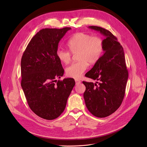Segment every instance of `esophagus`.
Returning a JSON list of instances; mask_svg holds the SVG:
<instances>
[{"instance_id": "1", "label": "esophagus", "mask_w": 147, "mask_h": 147, "mask_svg": "<svg viewBox=\"0 0 147 147\" xmlns=\"http://www.w3.org/2000/svg\"><path fill=\"white\" fill-rule=\"evenodd\" d=\"M75 82H76V84H79L81 83V82L79 80H76Z\"/></svg>"}]
</instances>
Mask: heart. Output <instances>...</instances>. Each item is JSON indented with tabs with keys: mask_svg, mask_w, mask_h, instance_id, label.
Wrapping results in <instances>:
<instances>
[{
	"mask_svg": "<svg viewBox=\"0 0 147 147\" xmlns=\"http://www.w3.org/2000/svg\"><path fill=\"white\" fill-rule=\"evenodd\" d=\"M68 49L73 54H76L78 60L67 67L65 74L69 78L79 79L88 68V63L95 64L101 57L104 49L102 38L86 33H78L68 39L67 43ZM69 51L61 48L57 49L56 55L63 64H68L71 58Z\"/></svg>",
	"mask_w": 147,
	"mask_h": 147,
	"instance_id": "heart-1",
	"label": "heart"
}]
</instances>
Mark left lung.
<instances>
[{
  "mask_svg": "<svg viewBox=\"0 0 147 147\" xmlns=\"http://www.w3.org/2000/svg\"><path fill=\"white\" fill-rule=\"evenodd\" d=\"M89 28L99 32L105 38L103 40L104 54L85 74L99 83L83 81L86 86L83 97L89 112L97 117L103 118L114 113L121 105L125 94L128 71L124 51L117 38L104 28Z\"/></svg>",
  "mask_w": 147,
  "mask_h": 147,
  "instance_id": "1",
  "label": "left lung"
}]
</instances>
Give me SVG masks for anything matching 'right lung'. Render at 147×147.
I'll return each mask as SVG.
<instances>
[{"mask_svg":"<svg viewBox=\"0 0 147 147\" xmlns=\"http://www.w3.org/2000/svg\"><path fill=\"white\" fill-rule=\"evenodd\" d=\"M70 27L43 28L31 39L21 61V85L28 105L38 117L53 120L63 113L75 85L72 78L57 80L64 74L56 55L58 43Z\"/></svg>","mask_w":147,"mask_h":147,"instance_id":"1","label":"right lung"}]
</instances>
